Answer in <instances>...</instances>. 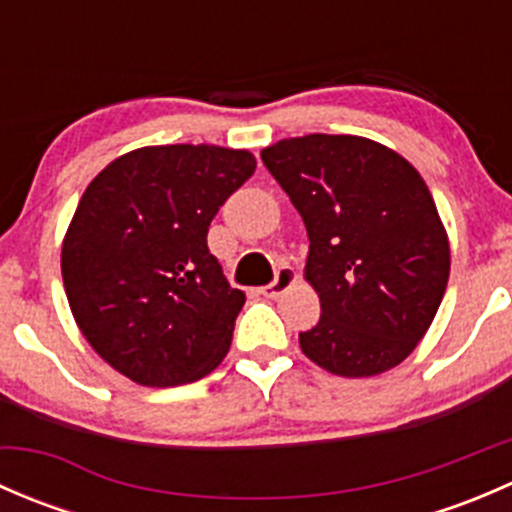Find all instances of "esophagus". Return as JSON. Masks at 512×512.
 <instances>
[{
	"label": "esophagus",
	"mask_w": 512,
	"mask_h": 512,
	"mask_svg": "<svg viewBox=\"0 0 512 512\" xmlns=\"http://www.w3.org/2000/svg\"><path fill=\"white\" fill-rule=\"evenodd\" d=\"M294 280H297V275H294L292 267H287V265L280 267V270H277V275H275V280H272L270 285L262 287V294H265V297H270V299L280 297V294L285 292V289L292 285Z\"/></svg>",
	"instance_id": "esophagus-1"
}]
</instances>
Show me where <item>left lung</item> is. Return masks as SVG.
<instances>
[{
	"label": "left lung",
	"instance_id": "8db88e82",
	"mask_svg": "<svg viewBox=\"0 0 512 512\" xmlns=\"http://www.w3.org/2000/svg\"><path fill=\"white\" fill-rule=\"evenodd\" d=\"M302 215L307 280L322 317L302 352L337 376L401 364L438 312L451 270L448 237L414 165L359 136L312 133L262 151Z\"/></svg>",
	"mask_w": 512,
	"mask_h": 512
}]
</instances>
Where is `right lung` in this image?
I'll return each mask as SVG.
<instances>
[{
    "mask_svg": "<svg viewBox=\"0 0 512 512\" xmlns=\"http://www.w3.org/2000/svg\"><path fill=\"white\" fill-rule=\"evenodd\" d=\"M255 168L247 151L151 146L86 188L61 247L66 297L96 354L136 384H190L225 359L245 294L208 227Z\"/></svg>",
    "mask_w": 512,
    "mask_h": 512,
    "instance_id": "1",
    "label": "right lung"
}]
</instances>
